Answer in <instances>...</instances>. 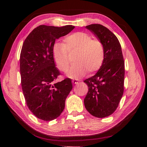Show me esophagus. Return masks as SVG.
Returning <instances> with one entry per match:
<instances>
[{"instance_id": "obj_1", "label": "esophagus", "mask_w": 147, "mask_h": 147, "mask_svg": "<svg viewBox=\"0 0 147 147\" xmlns=\"http://www.w3.org/2000/svg\"><path fill=\"white\" fill-rule=\"evenodd\" d=\"M72 82H73L74 84H76L78 83V80H76V79H73V80H72Z\"/></svg>"}]
</instances>
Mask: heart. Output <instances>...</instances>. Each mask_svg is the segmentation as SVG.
Instances as JSON below:
<instances>
[{"label":"heart","mask_w":147,"mask_h":147,"mask_svg":"<svg viewBox=\"0 0 147 147\" xmlns=\"http://www.w3.org/2000/svg\"><path fill=\"white\" fill-rule=\"evenodd\" d=\"M53 56L58 68L63 73L67 72L71 63V56L75 61L69 70L68 75L72 78L84 76L88 71L93 73L101 67L105 56L104 47L102 42L92 39L90 35L82 32L73 33L65 38L63 44L54 45Z\"/></svg>","instance_id":"b5f03b06"}]
</instances>
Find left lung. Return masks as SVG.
Instances as JSON below:
<instances>
[{"label":"left lung","mask_w":147,"mask_h":147,"mask_svg":"<svg viewBox=\"0 0 147 147\" xmlns=\"http://www.w3.org/2000/svg\"><path fill=\"white\" fill-rule=\"evenodd\" d=\"M86 28L102 43L105 56L97 73L84 81L88 86L84 105L91 115L104 118L114 113L123 96L125 73L123 55L117 38L108 28L99 24Z\"/></svg>","instance_id":"8db88e82"}]
</instances>
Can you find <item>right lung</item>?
<instances>
[{
  "label": "right lung",
  "instance_id": "right-lung-1",
  "mask_svg": "<svg viewBox=\"0 0 147 147\" xmlns=\"http://www.w3.org/2000/svg\"><path fill=\"white\" fill-rule=\"evenodd\" d=\"M72 25H40L24 40L20 54L21 87L26 105L34 115L49 121L60 115L73 89L70 78L55 82L60 73L56 67L53 49L56 39L68 34Z\"/></svg>",
  "mask_w": 147,
  "mask_h": 147
}]
</instances>
